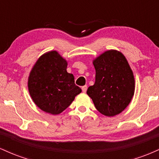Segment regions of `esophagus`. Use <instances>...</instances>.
Instances as JSON below:
<instances>
[{"label":"esophagus","mask_w":159,"mask_h":159,"mask_svg":"<svg viewBox=\"0 0 159 159\" xmlns=\"http://www.w3.org/2000/svg\"><path fill=\"white\" fill-rule=\"evenodd\" d=\"M87 87L86 85L83 86V87H81V90H82V92L83 93H85L86 91H87Z\"/></svg>","instance_id":"1"}]
</instances>
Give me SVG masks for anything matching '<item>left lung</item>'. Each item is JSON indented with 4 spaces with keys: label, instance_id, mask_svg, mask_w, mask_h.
<instances>
[{
    "label": "left lung",
    "instance_id": "obj_1",
    "mask_svg": "<svg viewBox=\"0 0 159 159\" xmlns=\"http://www.w3.org/2000/svg\"><path fill=\"white\" fill-rule=\"evenodd\" d=\"M96 81L87 93L102 114L114 116L120 114L132 101L134 77L125 57L119 51L107 50L93 61Z\"/></svg>",
    "mask_w": 159,
    "mask_h": 159
}]
</instances>
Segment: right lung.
<instances>
[{
  "instance_id": "1",
  "label": "right lung",
  "mask_w": 159,
  "mask_h": 159,
  "mask_svg": "<svg viewBox=\"0 0 159 159\" xmlns=\"http://www.w3.org/2000/svg\"><path fill=\"white\" fill-rule=\"evenodd\" d=\"M67 65L57 51H51L40 56L33 66L27 87L33 102L42 111L60 114L81 93L73 75L67 72Z\"/></svg>"
}]
</instances>
